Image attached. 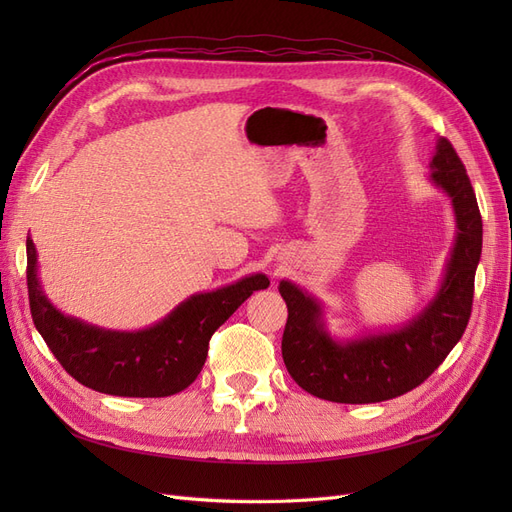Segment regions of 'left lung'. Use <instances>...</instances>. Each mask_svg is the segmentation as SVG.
I'll list each match as a JSON object with an SVG mask.
<instances>
[{"label":"left lung","mask_w":512,"mask_h":512,"mask_svg":"<svg viewBox=\"0 0 512 512\" xmlns=\"http://www.w3.org/2000/svg\"><path fill=\"white\" fill-rule=\"evenodd\" d=\"M431 183L453 203L457 237L433 299L404 327L335 339L324 324L322 303L288 280L280 294L288 305L282 356L303 391L337 404H376L425 382L468 327L474 275L483 250V220L466 166L446 138L431 158Z\"/></svg>","instance_id":"8db88e82"}]
</instances>
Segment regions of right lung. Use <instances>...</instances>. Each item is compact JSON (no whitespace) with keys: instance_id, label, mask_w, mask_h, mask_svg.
<instances>
[{"instance_id":"obj_1","label":"right lung","mask_w":512,"mask_h":512,"mask_svg":"<svg viewBox=\"0 0 512 512\" xmlns=\"http://www.w3.org/2000/svg\"><path fill=\"white\" fill-rule=\"evenodd\" d=\"M269 288L262 273L211 292L192 294L160 322L141 331H111L61 314L38 277V254L27 237V290L38 333L68 374L98 393L168 397L196 380L209 339L254 290Z\"/></svg>"}]
</instances>
